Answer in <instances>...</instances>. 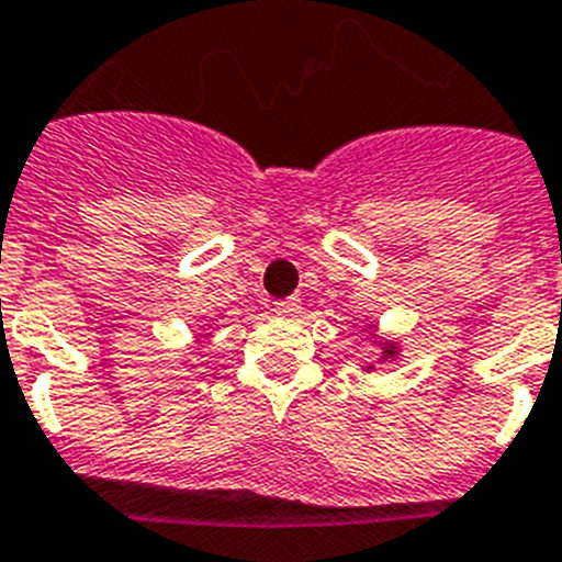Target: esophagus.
<instances>
[{"mask_svg": "<svg viewBox=\"0 0 562 562\" xmlns=\"http://www.w3.org/2000/svg\"><path fill=\"white\" fill-rule=\"evenodd\" d=\"M300 311H302L300 296H288V300H280L274 305V314L282 316V319H294V316H300Z\"/></svg>", "mask_w": 562, "mask_h": 562, "instance_id": "esophagus-1", "label": "esophagus"}]
</instances>
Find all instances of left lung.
<instances>
[{
  "label": "left lung",
  "instance_id": "1",
  "mask_svg": "<svg viewBox=\"0 0 562 562\" xmlns=\"http://www.w3.org/2000/svg\"><path fill=\"white\" fill-rule=\"evenodd\" d=\"M370 339H375V334H370ZM375 345H379V350H382V356H379V362H387V359H396L398 356V341L393 339H375ZM364 370H373V364H368Z\"/></svg>",
  "mask_w": 562,
  "mask_h": 562
}]
</instances>
